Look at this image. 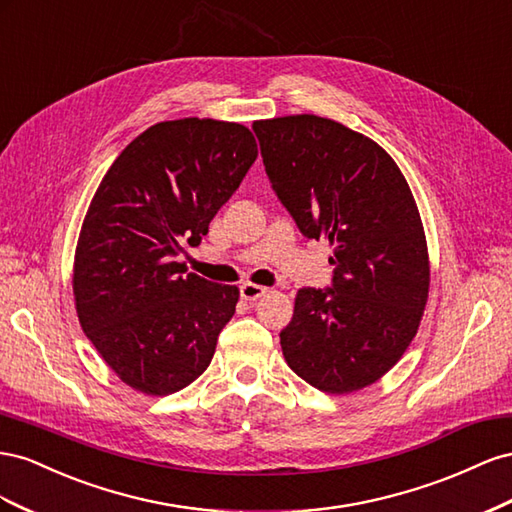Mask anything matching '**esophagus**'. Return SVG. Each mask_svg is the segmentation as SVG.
Here are the masks:
<instances>
[{
    "mask_svg": "<svg viewBox=\"0 0 512 512\" xmlns=\"http://www.w3.org/2000/svg\"><path fill=\"white\" fill-rule=\"evenodd\" d=\"M266 287H261V285H255V283H244L242 287H240V296H242V300H248V302H253V300H257V298H261L266 294Z\"/></svg>",
    "mask_w": 512,
    "mask_h": 512,
    "instance_id": "esophagus-1",
    "label": "esophagus"
}]
</instances>
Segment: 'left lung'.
I'll use <instances>...</instances> for the list:
<instances>
[{"mask_svg": "<svg viewBox=\"0 0 512 512\" xmlns=\"http://www.w3.org/2000/svg\"><path fill=\"white\" fill-rule=\"evenodd\" d=\"M272 191L302 236L332 246V285L302 287L281 330L287 364L330 394L371 386L416 337L429 253L414 195L390 154L319 115L253 124Z\"/></svg>", "mask_w": 512, "mask_h": 512, "instance_id": "1", "label": "left lung"}]
</instances>
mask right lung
Segmentation results:
<instances>
[{
  "label": "right lung",
  "instance_id": "1",
  "mask_svg": "<svg viewBox=\"0 0 512 512\" xmlns=\"http://www.w3.org/2000/svg\"><path fill=\"white\" fill-rule=\"evenodd\" d=\"M255 158L246 126L184 118L150 126L102 178L72 291L87 339L130 388L165 397L208 369L240 291L184 276L175 259L206 236Z\"/></svg>",
  "mask_w": 512,
  "mask_h": 512
}]
</instances>
